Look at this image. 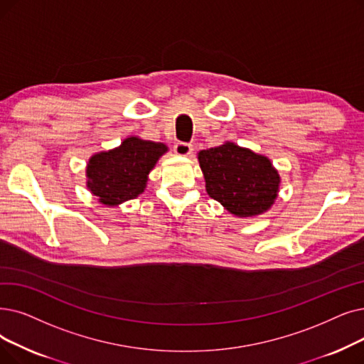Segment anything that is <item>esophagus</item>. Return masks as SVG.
Here are the masks:
<instances>
[{"mask_svg":"<svg viewBox=\"0 0 364 364\" xmlns=\"http://www.w3.org/2000/svg\"><path fill=\"white\" fill-rule=\"evenodd\" d=\"M193 151V147L192 144H187V143H177L176 146H173V153H176L177 156H191Z\"/></svg>","mask_w":364,"mask_h":364,"instance_id":"34e87169","label":"esophagus"}]
</instances>
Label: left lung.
<instances>
[{
	"mask_svg": "<svg viewBox=\"0 0 364 364\" xmlns=\"http://www.w3.org/2000/svg\"><path fill=\"white\" fill-rule=\"evenodd\" d=\"M210 198L240 218L271 210L278 198L281 177L269 157L226 141L198 153Z\"/></svg>",
	"mask_w": 364,
	"mask_h": 364,
	"instance_id": "obj_1",
	"label": "left lung"
}]
</instances>
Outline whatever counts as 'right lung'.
Segmentation results:
<instances>
[{"instance_id": "obj_1", "label": "right lung", "mask_w": 364, "mask_h": 364, "mask_svg": "<svg viewBox=\"0 0 364 364\" xmlns=\"http://www.w3.org/2000/svg\"><path fill=\"white\" fill-rule=\"evenodd\" d=\"M168 151L164 143L128 136L116 149L90 156L86 165V187L107 208L135 199L144 192L149 173Z\"/></svg>"}]
</instances>
